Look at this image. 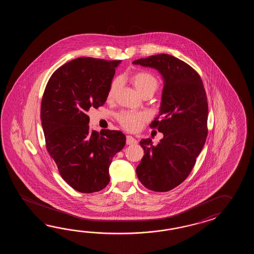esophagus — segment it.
<instances>
[{
    "mask_svg": "<svg viewBox=\"0 0 254 254\" xmlns=\"http://www.w3.org/2000/svg\"><path fill=\"white\" fill-rule=\"evenodd\" d=\"M126 143H127V145H131V144L137 143V140H135L133 137L128 135V136L126 137Z\"/></svg>",
    "mask_w": 254,
    "mask_h": 254,
    "instance_id": "34e87169",
    "label": "esophagus"
}]
</instances>
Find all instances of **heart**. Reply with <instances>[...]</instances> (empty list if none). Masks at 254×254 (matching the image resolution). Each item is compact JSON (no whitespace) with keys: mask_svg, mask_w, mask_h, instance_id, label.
<instances>
[{"mask_svg":"<svg viewBox=\"0 0 254 254\" xmlns=\"http://www.w3.org/2000/svg\"><path fill=\"white\" fill-rule=\"evenodd\" d=\"M129 79L142 97L146 95L152 96L160 85V82L156 76L147 70H139L133 72L129 75ZM120 83L121 81L119 78H115L111 82L107 92V101L109 102L114 100L117 92L119 91ZM116 118L118 120L120 125L125 129L130 131H136L140 129L141 125L147 120L148 115L144 113L121 112L117 114Z\"/></svg>","mask_w":254,"mask_h":254,"instance_id":"b5f03b06","label":"heart"}]
</instances>
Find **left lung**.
<instances>
[{"instance_id":"1","label":"left lung","mask_w":254,"mask_h":254,"mask_svg":"<svg viewBox=\"0 0 254 254\" xmlns=\"http://www.w3.org/2000/svg\"><path fill=\"white\" fill-rule=\"evenodd\" d=\"M134 64L155 68L164 79L160 114L150 127L163 138L157 145L140 140L144 150L137 176L147 189L163 192L189 176L208 135V102L200 76L184 61L169 54L151 55Z\"/></svg>"}]
</instances>
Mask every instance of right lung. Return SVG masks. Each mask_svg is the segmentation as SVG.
<instances>
[{
    "label": "right lung",
    "instance_id": "obj_1",
    "mask_svg": "<svg viewBox=\"0 0 254 254\" xmlns=\"http://www.w3.org/2000/svg\"><path fill=\"white\" fill-rule=\"evenodd\" d=\"M120 63L92 57L72 60L54 71L43 92L41 120L46 149L63 179L82 193L107 186L110 164L126 142L120 130H92L87 115L89 109L105 103Z\"/></svg>",
    "mask_w": 254,
    "mask_h": 254
}]
</instances>
